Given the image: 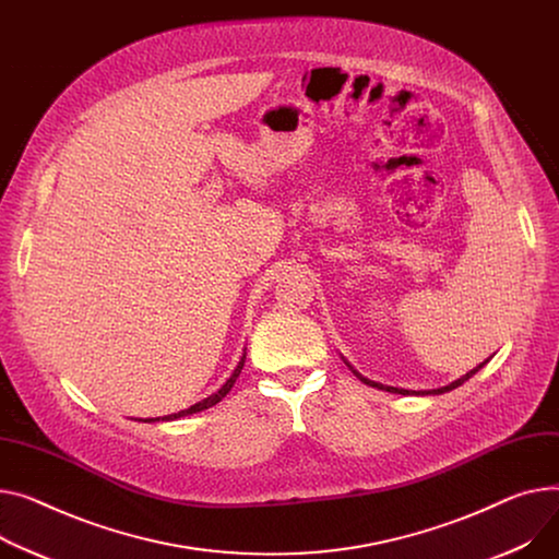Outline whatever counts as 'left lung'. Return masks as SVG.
<instances>
[{
    "label": "left lung",
    "mask_w": 559,
    "mask_h": 559,
    "mask_svg": "<svg viewBox=\"0 0 559 559\" xmlns=\"http://www.w3.org/2000/svg\"><path fill=\"white\" fill-rule=\"evenodd\" d=\"M346 361V359H344ZM488 364V359L486 361H480L476 368H472L469 373H465L463 378H459L456 382H452V384H448V386H440V389H431V391H406V389H397V386H384V384H380V382H373V380H368V378H364V376H359L357 370L346 361V366L353 370V373L364 382V384H368V386H376V389H382V391H389V393H400V395H408V393H416V395H440V393H448V391H452V389H456V386H461L463 382H467L472 376H476L478 370Z\"/></svg>",
    "instance_id": "1"
}]
</instances>
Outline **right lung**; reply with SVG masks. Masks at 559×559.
<instances>
[{
  "label": "right lung",
  "mask_w": 559,
  "mask_h": 559,
  "mask_svg": "<svg viewBox=\"0 0 559 559\" xmlns=\"http://www.w3.org/2000/svg\"><path fill=\"white\" fill-rule=\"evenodd\" d=\"M245 357H247V353H242V357H240V361H238V366L234 368V373H231V378L222 384L213 395H209V397H204L202 402H198V404H193V406H189V408H183V412H179V414H170V416H164V418H145V420H141V423H157V420H177V418H183V416H191V414H198V412H204V408H209V406H213V404H217L222 397H225L229 391H231V386L236 384V380H238V376H240V370H242V366H245Z\"/></svg>",
  "instance_id": "right-lung-1"
}]
</instances>
